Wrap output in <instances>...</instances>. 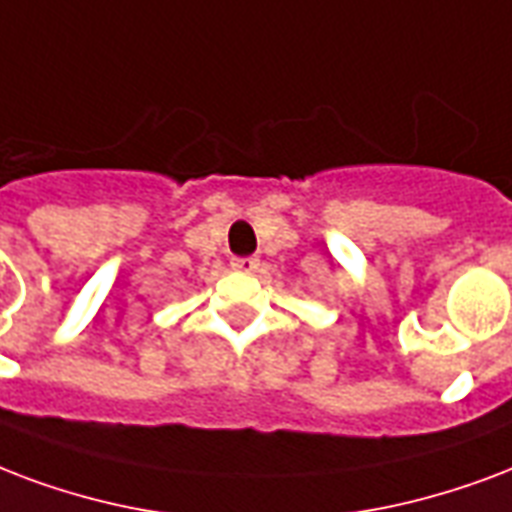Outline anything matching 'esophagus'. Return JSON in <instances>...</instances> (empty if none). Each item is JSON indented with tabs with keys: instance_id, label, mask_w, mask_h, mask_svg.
I'll list each match as a JSON object with an SVG mask.
<instances>
[{
	"instance_id": "esophagus-1",
	"label": "esophagus",
	"mask_w": 512,
	"mask_h": 512,
	"mask_svg": "<svg viewBox=\"0 0 512 512\" xmlns=\"http://www.w3.org/2000/svg\"><path fill=\"white\" fill-rule=\"evenodd\" d=\"M257 265H260V260H257V257H233V260H230V268H233V271H241V273L257 271Z\"/></svg>"
}]
</instances>
